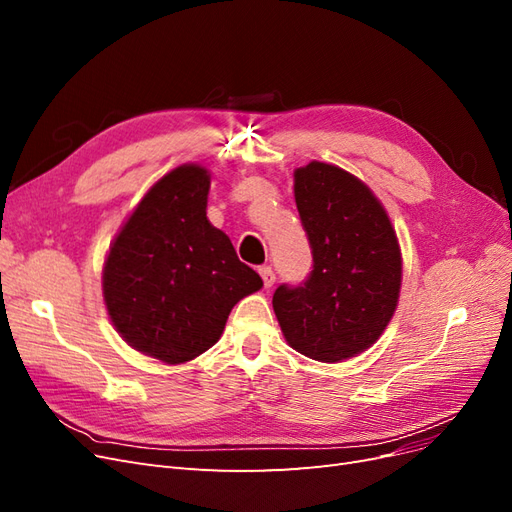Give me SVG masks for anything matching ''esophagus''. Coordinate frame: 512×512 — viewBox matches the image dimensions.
I'll return each mask as SVG.
<instances>
[{
    "mask_svg": "<svg viewBox=\"0 0 512 512\" xmlns=\"http://www.w3.org/2000/svg\"><path fill=\"white\" fill-rule=\"evenodd\" d=\"M260 277H262V282H265V288H271L275 284V271L269 265L260 267Z\"/></svg>",
    "mask_w": 512,
    "mask_h": 512,
    "instance_id": "1",
    "label": "esophagus"
}]
</instances>
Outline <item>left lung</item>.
Wrapping results in <instances>:
<instances>
[{"label":"left lung","mask_w":512,"mask_h":512,"mask_svg":"<svg viewBox=\"0 0 512 512\" xmlns=\"http://www.w3.org/2000/svg\"><path fill=\"white\" fill-rule=\"evenodd\" d=\"M294 200L312 271L297 286H277L273 309L294 350L339 363L374 344L395 312L401 286L397 237L367 185L333 164L297 168Z\"/></svg>","instance_id":"8db88e82"}]
</instances>
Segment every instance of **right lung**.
I'll list each match as a JSON object with an SVG mask.
<instances>
[{
    "mask_svg": "<svg viewBox=\"0 0 512 512\" xmlns=\"http://www.w3.org/2000/svg\"><path fill=\"white\" fill-rule=\"evenodd\" d=\"M209 175L185 164L162 177L123 224L108 252L102 290L126 342L177 365L218 342L230 309L260 290V275L239 260L207 220Z\"/></svg>",
    "mask_w": 512,
    "mask_h": 512,
    "instance_id": "add662e5",
    "label": "right lung"
}]
</instances>
